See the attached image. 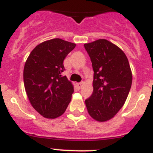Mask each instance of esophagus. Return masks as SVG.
Masks as SVG:
<instances>
[{
	"label": "esophagus",
	"mask_w": 153,
	"mask_h": 153,
	"mask_svg": "<svg viewBox=\"0 0 153 153\" xmlns=\"http://www.w3.org/2000/svg\"><path fill=\"white\" fill-rule=\"evenodd\" d=\"M82 84H83V82H78V83H76V86H77V87L79 88V89H80L81 87H82Z\"/></svg>",
	"instance_id": "34e87169"
}]
</instances>
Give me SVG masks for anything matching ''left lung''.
I'll return each instance as SVG.
<instances>
[{
    "label": "left lung",
    "instance_id": "8db88e82",
    "mask_svg": "<svg viewBox=\"0 0 153 153\" xmlns=\"http://www.w3.org/2000/svg\"><path fill=\"white\" fill-rule=\"evenodd\" d=\"M90 57L93 92L86 99L88 113L94 120H110L124 105L132 84L128 59L119 47L106 39L84 44Z\"/></svg>",
    "mask_w": 153,
    "mask_h": 153
}]
</instances>
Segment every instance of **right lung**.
<instances>
[{"label":"right lung","instance_id":"add662e5","mask_svg":"<svg viewBox=\"0 0 153 153\" xmlns=\"http://www.w3.org/2000/svg\"><path fill=\"white\" fill-rule=\"evenodd\" d=\"M75 43L53 39L38 45L31 51L23 70V80L31 105L46 118L54 119L65 112L74 86L66 76L64 60Z\"/></svg>","mask_w":153,"mask_h":153}]
</instances>
